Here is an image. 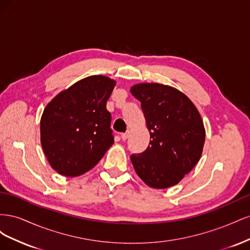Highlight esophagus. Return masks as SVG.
Wrapping results in <instances>:
<instances>
[{
    "label": "esophagus",
    "instance_id": "34e87169",
    "mask_svg": "<svg viewBox=\"0 0 250 250\" xmlns=\"http://www.w3.org/2000/svg\"><path fill=\"white\" fill-rule=\"evenodd\" d=\"M128 137H129V131H126V132L121 133V138H122L123 141H126L128 139Z\"/></svg>",
    "mask_w": 250,
    "mask_h": 250
}]
</instances>
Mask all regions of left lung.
Wrapping results in <instances>:
<instances>
[{
    "instance_id": "left-lung-1",
    "label": "left lung",
    "mask_w": 250,
    "mask_h": 250,
    "mask_svg": "<svg viewBox=\"0 0 250 250\" xmlns=\"http://www.w3.org/2000/svg\"><path fill=\"white\" fill-rule=\"evenodd\" d=\"M131 94L141 102L151 139L144 152L130 155L135 172L151 188L178 184L202 153L206 130L197 108L179 90L160 83L137 84Z\"/></svg>"
}]
</instances>
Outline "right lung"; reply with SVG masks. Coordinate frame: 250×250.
Here are the masks:
<instances>
[{
    "mask_svg": "<svg viewBox=\"0 0 250 250\" xmlns=\"http://www.w3.org/2000/svg\"><path fill=\"white\" fill-rule=\"evenodd\" d=\"M116 83L94 75L57 95L43 110L41 140L51 167L73 177L98 164L113 144L106 102Z\"/></svg>",
    "mask_w": 250,
    "mask_h": 250,
    "instance_id": "right-lung-1",
    "label": "right lung"
}]
</instances>
